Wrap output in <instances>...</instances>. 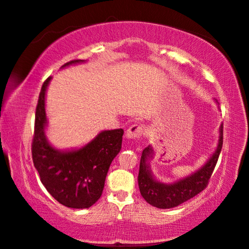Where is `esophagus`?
Here are the masks:
<instances>
[{
    "label": "esophagus",
    "mask_w": 249,
    "mask_h": 249,
    "mask_svg": "<svg viewBox=\"0 0 249 249\" xmlns=\"http://www.w3.org/2000/svg\"><path fill=\"white\" fill-rule=\"evenodd\" d=\"M144 126L142 124H133L132 126H129L127 128V131H126V134L125 136L127 139H136V138H140L143 133H144Z\"/></svg>",
    "instance_id": "1"
}]
</instances>
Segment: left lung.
I'll list each match as a JSON object with an SVG mask.
<instances>
[{
    "label": "left lung",
    "mask_w": 249,
    "mask_h": 249,
    "mask_svg": "<svg viewBox=\"0 0 249 249\" xmlns=\"http://www.w3.org/2000/svg\"><path fill=\"white\" fill-rule=\"evenodd\" d=\"M218 103V101H215ZM223 126L219 127V140L215 151L208 161L188 176L180 178L174 183H163L153 176L150 161L153 159L155 151L151 145L143 150L139 170L140 193L149 204L158 209H171L188 201L204 190L210 177L214 170L219 155L222 149Z\"/></svg>",
    "instance_id": "left-lung-1"
}]
</instances>
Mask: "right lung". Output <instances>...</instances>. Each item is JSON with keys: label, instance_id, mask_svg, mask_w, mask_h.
<instances>
[{"label": "right lung", "instance_id": "obj_1", "mask_svg": "<svg viewBox=\"0 0 249 249\" xmlns=\"http://www.w3.org/2000/svg\"><path fill=\"white\" fill-rule=\"evenodd\" d=\"M75 59L70 65L85 63ZM52 78L41 87L36 108L33 160L41 183L56 201L72 209H88L103 194L105 180L111 161L122 149L123 128L101 131L81 148L59 150L46 136L47 116L45 109L46 91Z\"/></svg>", "mask_w": 249, "mask_h": 249}]
</instances>
